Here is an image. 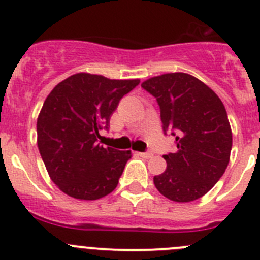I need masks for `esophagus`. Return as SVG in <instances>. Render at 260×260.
I'll return each instance as SVG.
<instances>
[{
	"mask_svg": "<svg viewBox=\"0 0 260 260\" xmlns=\"http://www.w3.org/2000/svg\"><path fill=\"white\" fill-rule=\"evenodd\" d=\"M139 154L142 156V158H146V159H149L153 156V153H149V151H147V153H139Z\"/></svg>",
	"mask_w": 260,
	"mask_h": 260,
	"instance_id": "34e87169",
	"label": "esophagus"
}]
</instances>
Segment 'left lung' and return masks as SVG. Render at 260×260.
Instances as JSON below:
<instances>
[{
	"label": "left lung",
	"instance_id": "obj_1",
	"mask_svg": "<svg viewBox=\"0 0 260 260\" xmlns=\"http://www.w3.org/2000/svg\"><path fill=\"white\" fill-rule=\"evenodd\" d=\"M141 86L156 98L165 133L176 136V153L163 155L167 168L154 176L159 193L175 202H191L219 181L229 163L232 131L216 93L189 74L147 79Z\"/></svg>",
	"mask_w": 260,
	"mask_h": 260
}]
</instances>
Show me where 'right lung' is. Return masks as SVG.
<instances>
[{"label":"right lung","mask_w":260,"mask_h":260,"mask_svg":"<svg viewBox=\"0 0 260 260\" xmlns=\"http://www.w3.org/2000/svg\"><path fill=\"white\" fill-rule=\"evenodd\" d=\"M139 83L80 72L49 93L37 118V146L51 181L63 193L94 201L116 188L132 154L104 147L97 139L121 97Z\"/></svg>","instance_id":"add662e5"}]
</instances>
